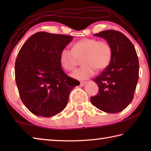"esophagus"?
Segmentation results:
<instances>
[{
  "label": "esophagus",
  "mask_w": 151,
  "mask_h": 151,
  "mask_svg": "<svg viewBox=\"0 0 151 151\" xmlns=\"http://www.w3.org/2000/svg\"><path fill=\"white\" fill-rule=\"evenodd\" d=\"M86 84V82H81L80 83V86H83Z\"/></svg>",
  "instance_id": "esophagus-1"
}]
</instances>
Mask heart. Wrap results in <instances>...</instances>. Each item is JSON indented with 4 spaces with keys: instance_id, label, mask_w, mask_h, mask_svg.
I'll use <instances>...</instances> for the list:
<instances>
[{
    "instance_id": "heart-1",
    "label": "heart",
    "mask_w": 151,
    "mask_h": 151,
    "mask_svg": "<svg viewBox=\"0 0 151 151\" xmlns=\"http://www.w3.org/2000/svg\"><path fill=\"white\" fill-rule=\"evenodd\" d=\"M112 57L111 43L106 40L85 38L74 43L72 50L64 48L60 54V63L64 69L72 71L81 59L83 66L74 71L71 76L78 80H86L94 75L95 69L106 68Z\"/></svg>"
}]
</instances>
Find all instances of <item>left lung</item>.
<instances>
[{"mask_svg":"<svg viewBox=\"0 0 151 151\" xmlns=\"http://www.w3.org/2000/svg\"><path fill=\"white\" fill-rule=\"evenodd\" d=\"M111 43V63L93 81L99 93L91 97V103L108 113L121 112L131 103L139 80V58L134 45L124 34L114 30L96 33Z\"/></svg>","mask_w":151,"mask_h":151,"instance_id":"left-lung-1","label":"left lung"}]
</instances>
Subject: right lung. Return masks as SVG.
Here are the masks:
<instances>
[{"label":"right lung","mask_w":151,"mask_h":151,"mask_svg":"<svg viewBox=\"0 0 151 151\" xmlns=\"http://www.w3.org/2000/svg\"><path fill=\"white\" fill-rule=\"evenodd\" d=\"M73 38L39 32L19 50L15 81L22 102L36 115L50 117L59 113L66 106L70 91L80 84L66 75L60 63L61 50Z\"/></svg>","instance_id":"right-lung-1"}]
</instances>
